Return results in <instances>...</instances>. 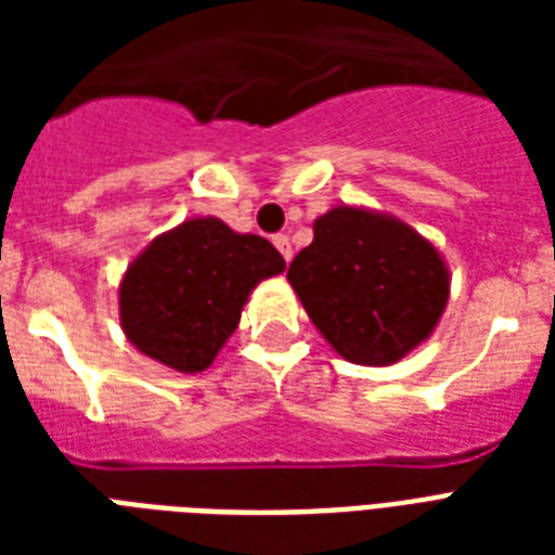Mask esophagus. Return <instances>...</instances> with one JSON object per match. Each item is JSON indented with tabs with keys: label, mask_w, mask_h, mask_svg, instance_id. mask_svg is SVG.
Segmentation results:
<instances>
[{
	"label": "esophagus",
	"mask_w": 555,
	"mask_h": 555,
	"mask_svg": "<svg viewBox=\"0 0 555 555\" xmlns=\"http://www.w3.org/2000/svg\"><path fill=\"white\" fill-rule=\"evenodd\" d=\"M273 244H276V250L282 253V259L291 261V256H294V247H291V235L276 233V235H273Z\"/></svg>",
	"instance_id": "obj_1"
}]
</instances>
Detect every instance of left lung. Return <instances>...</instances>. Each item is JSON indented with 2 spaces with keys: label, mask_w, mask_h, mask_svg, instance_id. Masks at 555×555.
Listing matches in <instances>:
<instances>
[{
  "label": "left lung",
  "mask_w": 555,
  "mask_h": 555,
  "mask_svg": "<svg viewBox=\"0 0 555 555\" xmlns=\"http://www.w3.org/2000/svg\"><path fill=\"white\" fill-rule=\"evenodd\" d=\"M287 279L322 337L360 365L409 354L438 325L449 296L443 259L426 238L357 207L317 218Z\"/></svg>",
  "instance_id": "8db88e82"
}]
</instances>
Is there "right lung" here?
Segmentation results:
<instances>
[{
	"instance_id": "right-lung-1",
	"label": "right lung",
	"mask_w": 555,
	"mask_h": 555,
	"mask_svg": "<svg viewBox=\"0 0 555 555\" xmlns=\"http://www.w3.org/2000/svg\"><path fill=\"white\" fill-rule=\"evenodd\" d=\"M285 259L261 235L218 218H192L158 235L120 282V322L143 354L178 371H204L238 328L242 305Z\"/></svg>"
}]
</instances>
